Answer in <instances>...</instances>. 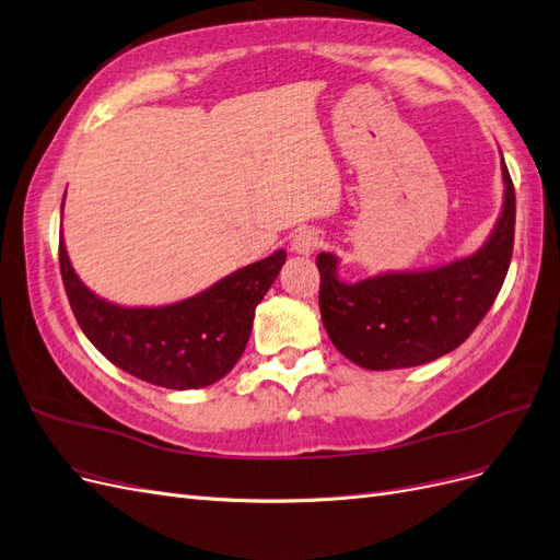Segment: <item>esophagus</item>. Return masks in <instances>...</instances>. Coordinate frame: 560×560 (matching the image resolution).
<instances>
[{"label":"esophagus","mask_w":560,"mask_h":560,"mask_svg":"<svg viewBox=\"0 0 560 560\" xmlns=\"http://www.w3.org/2000/svg\"><path fill=\"white\" fill-rule=\"evenodd\" d=\"M319 235L311 229H303L299 231L294 238H292V252L294 254H303V257H308V254H313L317 247H319Z\"/></svg>","instance_id":"1"}]
</instances>
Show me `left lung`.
Here are the masks:
<instances>
[{"mask_svg": "<svg viewBox=\"0 0 560 560\" xmlns=\"http://www.w3.org/2000/svg\"><path fill=\"white\" fill-rule=\"evenodd\" d=\"M504 202L488 241L469 257L428 270L338 278V257L317 254L319 313L338 352L371 371L428 364L467 341L510 270L516 196L502 161Z\"/></svg>", "mask_w": 560, "mask_h": 560, "instance_id": "obj_1", "label": "left lung"}]
</instances>
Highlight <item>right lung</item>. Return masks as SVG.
I'll use <instances>...</instances> for the list:
<instances>
[{
	"instance_id": "obj_1",
	"label": "right lung",
	"mask_w": 560,
	"mask_h": 560,
	"mask_svg": "<svg viewBox=\"0 0 560 560\" xmlns=\"http://www.w3.org/2000/svg\"><path fill=\"white\" fill-rule=\"evenodd\" d=\"M284 259L287 252L278 249L171 306L124 308L79 280L60 235V273L81 331L126 374L167 389L208 387L229 374L249 341L254 308Z\"/></svg>"
}]
</instances>
